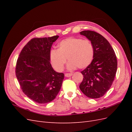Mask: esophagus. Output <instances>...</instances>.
<instances>
[{"label": "esophagus", "instance_id": "1", "mask_svg": "<svg viewBox=\"0 0 132 132\" xmlns=\"http://www.w3.org/2000/svg\"><path fill=\"white\" fill-rule=\"evenodd\" d=\"M72 75H73L72 73H66V74H65V77L68 78V77H71V76H72Z\"/></svg>", "mask_w": 132, "mask_h": 132}]
</instances>
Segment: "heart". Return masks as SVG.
<instances>
[{
	"label": "heart",
	"instance_id": "heart-1",
	"mask_svg": "<svg viewBox=\"0 0 132 132\" xmlns=\"http://www.w3.org/2000/svg\"><path fill=\"white\" fill-rule=\"evenodd\" d=\"M58 48L52 50L50 61L53 68L61 72L64 68L67 59L69 62L68 69L73 70L78 67L85 69L88 67L94 57V48L90 41L76 37L63 39L58 45Z\"/></svg>",
	"mask_w": 132,
	"mask_h": 132
}]
</instances>
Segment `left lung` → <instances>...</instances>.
<instances>
[{
    "mask_svg": "<svg viewBox=\"0 0 132 132\" xmlns=\"http://www.w3.org/2000/svg\"><path fill=\"white\" fill-rule=\"evenodd\" d=\"M93 45L94 57L90 64L81 71L84 75L79 88L89 98H97L110 89L116 74L117 61L110 43L100 34L86 30L80 32Z\"/></svg>",
    "mask_w": 132,
    "mask_h": 132,
    "instance_id": "1",
    "label": "left lung"
}]
</instances>
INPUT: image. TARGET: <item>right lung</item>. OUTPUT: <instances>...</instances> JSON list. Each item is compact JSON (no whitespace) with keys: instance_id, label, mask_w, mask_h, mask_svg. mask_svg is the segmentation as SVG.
Masks as SVG:
<instances>
[{"instance_id":"right-lung-1","label":"right lung","mask_w":132,"mask_h":132,"mask_svg":"<svg viewBox=\"0 0 132 132\" xmlns=\"http://www.w3.org/2000/svg\"><path fill=\"white\" fill-rule=\"evenodd\" d=\"M59 37L35 38L23 48L16 65V76L22 91L39 103L50 102L61 90L64 74L56 72L50 61V53Z\"/></svg>"}]
</instances>
